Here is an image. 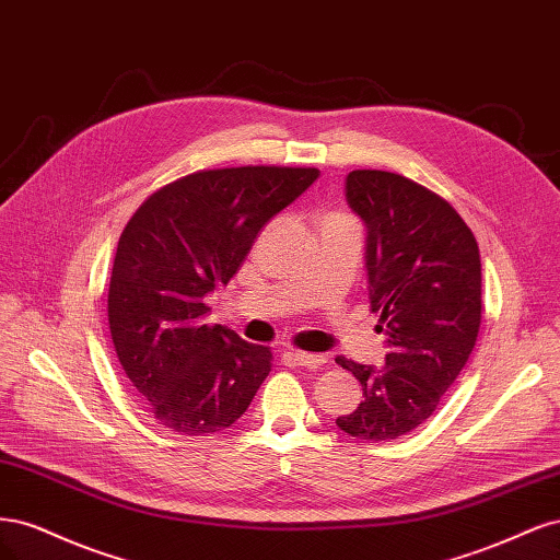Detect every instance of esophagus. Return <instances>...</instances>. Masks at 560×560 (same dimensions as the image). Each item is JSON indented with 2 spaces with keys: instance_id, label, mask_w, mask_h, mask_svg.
Returning a JSON list of instances; mask_svg holds the SVG:
<instances>
[{
  "instance_id": "1",
  "label": "esophagus",
  "mask_w": 560,
  "mask_h": 560,
  "mask_svg": "<svg viewBox=\"0 0 560 560\" xmlns=\"http://www.w3.org/2000/svg\"><path fill=\"white\" fill-rule=\"evenodd\" d=\"M288 355H293V360L302 368H310V370H318L326 365V355H318V353H304V351H285Z\"/></svg>"
}]
</instances>
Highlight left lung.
<instances>
[{"label":"left lung","mask_w":560,"mask_h":560,"mask_svg":"<svg viewBox=\"0 0 560 560\" xmlns=\"http://www.w3.org/2000/svg\"><path fill=\"white\" fill-rule=\"evenodd\" d=\"M347 202L365 223V272L386 363L337 355L363 402L337 419L355 440L390 442L419 428L470 358L481 323V260L470 228L440 195L382 170L347 176Z\"/></svg>","instance_id":"1"}]
</instances>
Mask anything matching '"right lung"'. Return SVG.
<instances>
[{"instance_id":"obj_1","label":"right lung","mask_w":560,"mask_h":560,"mask_svg":"<svg viewBox=\"0 0 560 560\" xmlns=\"http://www.w3.org/2000/svg\"><path fill=\"white\" fill-rule=\"evenodd\" d=\"M318 170L230 167L160 188L125 225L109 283L120 365L151 417L182 435H213L248 409L272 351L207 326L205 298L242 267L258 232Z\"/></svg>"}]
</instances>
